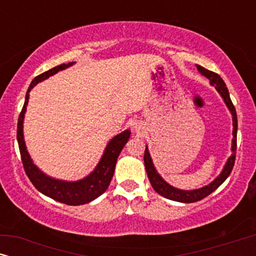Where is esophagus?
Segmentation results:
<instances>
[{
  "label": "esophagus",
  "instance_id": "obj_1",
  "mask_svg": "<svg viewBox=\"0 0 256 256\" xmlns=\"http://www.w3.org/2000/svg\"><path fill=\"white\" fill-rule=\"evenodd\" d=\"M142 124H140V122H135L134 124H132V130H134V132H136V134H141L142 132Z\"/></svg>",
  "mask_w": 256,
  "mask_h": 256
}]
</instances>
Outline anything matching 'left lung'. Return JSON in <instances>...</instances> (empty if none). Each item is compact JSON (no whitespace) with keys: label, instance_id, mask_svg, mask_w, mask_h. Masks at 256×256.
<instances>
[{"label":"left lung","instance_id":"1","mask_svg":"<svg viewBox=\"0 0 256 256\" xmlns=\"http://www.w3.org/2000/svg\"><path fill=\"white\" fill-rule=\"evenodd\" d=\"M197 68L199 73L202 76H204L205 78L210 80V84L212 86L216 87V92L220 94V96L222 98L224 102L226 104L227 108L232 114V121H233V138H232V148H230V152H232V155H230L228 158H227L225 166H224L222 172L219 174V176H216L214 180H213L211 183L205 185V186L194 188V190H182V188H177L170 185L168 182H166L162 178V176L158 174V171L156 170L155 166L152 163V158L150 156L148 146H146L144 150V166L146 170V174H148V178L150 180V184L154 188L157 194L163 196L168 199H171V200L180 202H194L200 200V199L208 197V194H211L213 191L216 190L220 185H222L224 182L227 180V177L230 176V171L233 169L234 162H236V132H238V118H236V108H234L232 100L230 98L228 90H227L226 84L224 80L220 78L219 74H216L214 72L208 71L202 68L200 65H197Z\"/></svg>","mask_w":256,"mask_h":256}]
</instances>
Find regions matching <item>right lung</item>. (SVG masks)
I'll return each instance as SVG.
<instances>
[{"label":"right lung","instance_id":"obj_1","mask_svg":"<svg viewBox=\"0 0 256 256\" xmlns=\"http://www.w3.org/2000/svg\"><path fill=\"white\" fill-rule=\"evenodd\" d=\"M76 62H68V64H62L56 66V68L48 70V71L42 73L36 76L32 82H31L29 88L26 94V101H24L23 110L20 112L18 118V124H17V141H18L20 152L22 157V162L24 170L34 184V186L37 188L42 194L48 196L54 200L66 205H84L87 202L94 200L98 197H100L104 191L110 186L112 178H113L115 164H116L118 157L120 155L121 150L124 149L126 143L128 142L130 138V130L126 129L124 132L120 134L115 135L110 142L107 143L104 152L101 156L99 163L94 168V170L82 180H57L51 176H48L46 174L43 172L36 164L34 163L31 158L29 152L26 149V141H24L23 134V124L24 116H26V106L29 102V93L30 90L37 85L38 82H43L48 79V76L56 74L59 71L70 68V66L74 65Z\"/></svg>","mask_w":256,"mask_h":256}]
</instances>
